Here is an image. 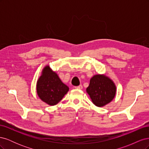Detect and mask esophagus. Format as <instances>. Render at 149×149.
<instances>
[{
    "label": "esophagus",
    "mask_w": 149,
    "mask_h": 149,
    "mask_svg": "<svg viewBox=\"0 0 149 149\" xmlns=\"http://www.w3.org/2000/svg\"><path fill=\"white\" fill-rule=\"evenodd\" d=\"M75 89H83V86L82 85H79L78 86H75L74 87Z\"/></svg>",
    "instance_id": "obj_1"
}]
</instances>
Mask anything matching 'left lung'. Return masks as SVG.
<instances>
[{"label": "left lung", "mask_w": 149, "mask_h": 149, "mask_svg": "<svg viewBox=\"0 0 149 149\" xmlns=\"http://www.w3.org/2000/svg\"><path fill=\"white\" fill-rule=\"evenodd\" d=\"M116 91L114 82L104 74L94 75L86 88V93L93 103L100 107L107 105L113 100Z\"/></svg>", "instance_id": "1"}]
</instances>
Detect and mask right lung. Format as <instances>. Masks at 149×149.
<instances>
[{
	"mask_svg": "<svg viewBox=\"0 0 149 149\" xmlns=\"http://www.w3.org/2000/svg\"><path fill=\"white\" fill-rule=\"evenodd\" d=\"M36 88L38 97L49 106L57 104L69 91L68 86L61 81L49 65L43 68Z\"/></svg>",
	"mask_w": 149,
	"mask_h": 149,
	"instance_id": "right-lung-1",
	"label": "right lung"
}]
</instances>
